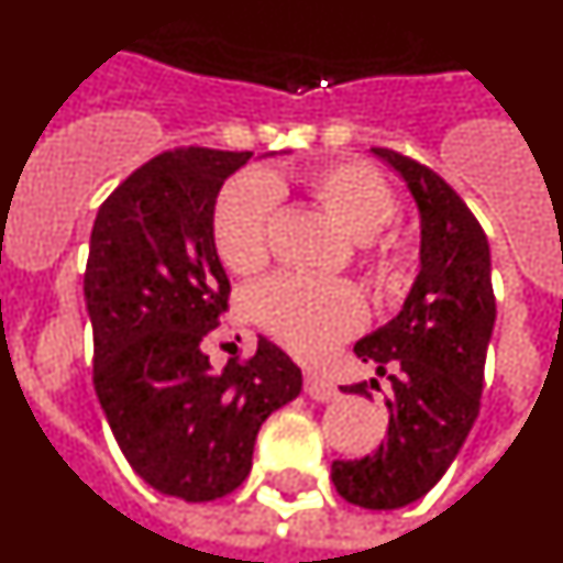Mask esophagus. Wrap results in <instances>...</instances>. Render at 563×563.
I'll return each mask as SVG.
<instances>
[{
	"mask_svg": "<svg viewBox=\"0 0 563 563\" xmlns=\"http://www.w3.org/2000/svg\"><path fill=\"white\" fill-rule=\"evenodd\" d=\"M305 391L312 397V400H321V402L332 400V397L338 395L335 383H332L330 377L316 375V372H307L305 375Z\"/></svg>",
	"mask_w": 563,
	"mask_h": 563,
	"instance_id": "obj_1",
	"label": "esophagus"
}]
</instances>
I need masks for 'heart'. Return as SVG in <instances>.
Segmentation results:
<instances>
[{"mask_svg":"<svg viewBox=\"0 0 563 563\" xmlns=\"http://www.w3.org/2000/svg\"><path fill=\"white\" fill-rule=\"evenodd\" d=\"M312 202L324 208L357 239H366L372 267L380 285L400 287L409 278L411 256L395 233H380L397 217L389 183L363 163H327L298 177ZM282 177H245L220 194L213 206V247L228 271L247 276L271 258L273 217ZM253 316L278 343L296 355L316 361L357 332L366 321V301L350 282L282 273L253 290Z\"/></svg>","mask_w":563,"mask_h":563,"instance_id":"1","label":"heart"}]
</instances>
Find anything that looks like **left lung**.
<instances>
[{
  "label": "left lung",
  "instance_id": "obj_1",
  "mask_svg": "<svg viewBox=\"0 0 563 563\" xmlns=\"http://www.w3.org/2000/svg\"><path fill=\"white\" fill-rule=\"evenodd\" d=\"M372 152L420 208V273L400 316L355 343V355L391 383L389 431L369 456L332 462V485L357 507L397 510L442 479L479 415L496 298L487 236L460 194L395 148ZM343 391L369 397V383Z\"/></svg>",
  "mask_w": 563,
  "mask_h": 563
}]
</instances>
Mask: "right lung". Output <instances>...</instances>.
Returning a JSON list of instances; mask_svg holds the SVG:
<instances>
[{"instance_id":"1","label":"right lung","mask_w":563,"mask_h":563,"mask_svg":"<svg viewBox=\"0 0 563 563\" xmlns=\"http://www.w3.org/2000/svg\"><path fill=\"white\" fill-rule=\"evenodd\" d=\"M251 154H157L103 200L89 236L84 298L96 395L134 474L186 501L236 490L262 422L301 391V369L267 338L222 372L206 355L231 296L213 247V206Z\"/></svg>"}]
</instances>
